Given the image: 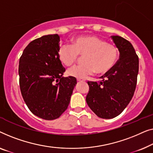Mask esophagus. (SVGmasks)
<instances>
[{
    "label": "esophagus",
    "instance_id": "obj_1",
    "mask_svg": "<svg viewBox=\"0 0 153 153\" xmlns=\"http://www.w3.org/2000/svg\"><path fill=\"white\" fill-rule=\"evenodd\" d=\"M77 82H85V79H84V78H77Z\"/></svg>",
    "mask_w": 153,
    "mask_h": 153
}]
</instances>
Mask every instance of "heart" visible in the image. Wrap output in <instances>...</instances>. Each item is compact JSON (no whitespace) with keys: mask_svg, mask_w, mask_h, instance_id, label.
<instances>
[{"mask_svg":"<svg viewBox=\"0 0 153 153\" xmlns=\"http://www.w3.org/2000/svg\"><path fill=\"white\" fill-rule=\"evenodd\" d=\"M79 55H84V63L68 68V76L85 78L96 72L104 74L112 68L119 57V50L114 45L93 35L82 36L76 38L73 45L65 44L58 51V57L65 66L72 65L78 59Z\"/></svg>","mask_w":153,"mask_h":153,"instance_id":"1","label":"heart"}]
</instances>
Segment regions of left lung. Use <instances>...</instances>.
Here are the masks:
<instances>
[{"label":"left lung","mask_w":153,"mask_h":153,"mask_svg":"<svg viewBox=\"0 0 153 153\" xmlns=\"http://www.w3.org/2000/svg\"><path fill=\"white\" fill-rule=\"evenodd\" d=\"M119 51L118 62L99 82H87L86 101L90 109L102 119L119 116L132 100L139 73V57L132 44L120 36H111Z\"/></svg>","instance_id":"1"}]
</instances>
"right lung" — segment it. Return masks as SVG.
I'll return each mask as SVG.
<instances>
[{
	"label": "right lung",
	"mask_w": 153,
	"mask_h": 153,
	"mask_svg": "<svg viewBox=\"0 0 153 153\" xmlns=\"http://www.w3.org/2000/svg\"><path fill=\"white\" fill-rule=\"evenodd\" d=\"M59 36H42L31 42L19 59L21 94L32 113L45 120L59 118L67 109L76 78L62 77L65 68L58 57Z\"/></svg>",
	"instance_id": "1"
}]
</instances>
